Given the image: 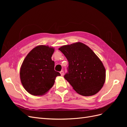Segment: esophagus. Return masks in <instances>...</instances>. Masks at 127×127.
I'll use <instances>...</instances> for the list:
<instances>
[{"mask_svg":"<svg viewBox=\"0 0 127 127\" xmlns=\"http://www.w3.org/2000/svg\"><path fill=\"white\" fill-rule=\"evenodd\" d=\"M60 74H61V76H64V72L63 70H61V71L60 72Z\"/></svg>","mask_w":127,"mask_h":127,"instance_id":"obj_1","label":"esophagus"}]
</instances>
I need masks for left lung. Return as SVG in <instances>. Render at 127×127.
<instances>
[{"label": "left lung", "mask_w": 127, "mask_h": 127, "mask_svg": "<svg viewBox=\"0 0 127 127\" xmlns=\"http://www.w3.org/2000/svg\"><path fill=\"white\" fill-rule=\"evenodd\" d=\"M69 63L64 78L77 93L85 96L94 95L105 81L106 71L101 60L89 47L81 42L59 48Z\"/></svg>", "instance_id": "obj_1"}]
</instances>
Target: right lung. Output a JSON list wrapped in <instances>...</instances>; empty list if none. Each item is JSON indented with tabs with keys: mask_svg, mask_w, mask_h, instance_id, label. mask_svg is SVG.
Returning <instances> with one entry per match:
<instances>
[{
	"mask_svg": "<svg viewBox=\"0 0 127 127\" xmlns=\"http://www.w3.org/2000/svg\"><path fill=\"white\" fill-rule=\"evenodd\" d=\"M53 48L38 45L26 56L20 69V78L25 90L33 95L47 93L54 85L56 77L60 76L55 70V62L51 57Z\"/></svg>",
	"mask_w": 127,
	"mask_h": 127,
	"instance_id": "obj_1",
	"label": "right lung"
}]
</instances>
